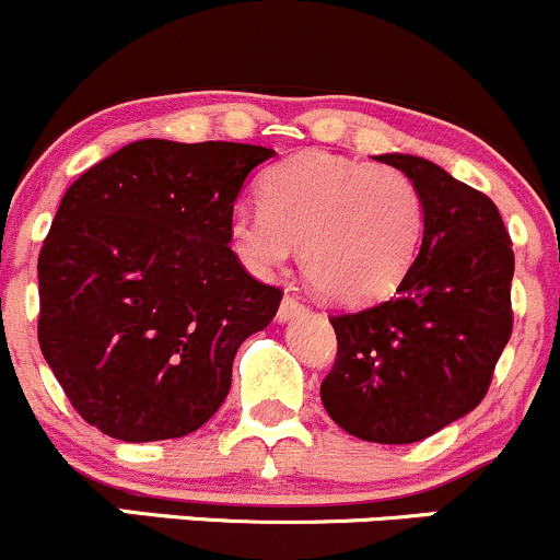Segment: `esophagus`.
I'll return each instance as SVG.
<instances>
[{"label":"esophagus","instance_id":"obj_1","mask_svg":"<svg viewBox=\"0 0 560 560\" xmlns=\"http://www.w3.org/2000/svg\"><path fill=\"white\" fill-rule=\"evenodd\" d=\"M300 311H305L303 300H300L298 295H284V300H281V305H279V319L281 322L292 319V316H298Z\"/></svg>","mask_w":560,"mask_h":560}]
</instances>
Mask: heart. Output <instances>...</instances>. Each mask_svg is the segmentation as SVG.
<instances>
[{
	"label": "heart",
	"instance_id": "obj_1",
	"mask_svg": "<svg viewBox=\"0 0 560 560\" xmlns=\"http://www.w3.org/2000/svg\"><path fill=\"white\" fill-rule=\"evenodd\" d=\"M235 255L255 273L300 268L322 298L364 303L392 292L419 257L427 201L410 174L329 152H300L260 179V206H235Z\"/></svg>",
	"mask_w": 560,
	"mask_h": 560
}]
</instances>
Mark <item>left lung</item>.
<instances>
[{
  "label": "left lung",
  "mask_w": 560,
  "mask_h": 560,
  "mask_svg": "<svg viewBox=\"0 0 560 560\" xmlns=\"http://www.w3.org/2000/svg\"><path fill=\"white\" fill-rule=\"evenodd\" d=\"M421 187L427 233L394 298L329 316V419L359 440L419 443L478 408L513 335L515 255L497 203L432 161L381 155Z\"/></svg>",
  "instance_id": "1"
}]
</instances>
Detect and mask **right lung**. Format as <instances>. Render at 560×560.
Instances as JSON below:
<instances>
[{
    "label": "right lung",
    "mask_w": 560,
    "mask_h": 560,
    "mask_svg": "<svg viewBox=\"0 0 560 560\" xmlns=\"http://www.w3.org/2000/svg\"><path fill=\"white\" fill-rule=\"evenodd\" d=\"M268 147L144 139L61 198L39 252L43 357L72 408L126 443L185 438L220 410L279 287L231 249L233 203Z\"/></svg>",
    "instance_id": "1"
}]
</instances>
